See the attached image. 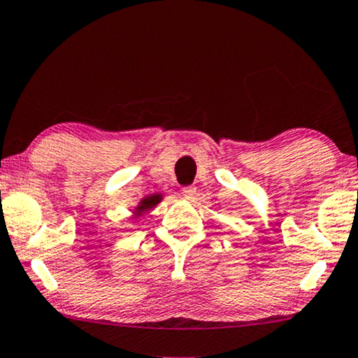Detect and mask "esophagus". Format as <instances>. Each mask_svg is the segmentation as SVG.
<instances>
[{"instance_id":"esophagus-1","label":"esophagus","mask_w":358,"mask_h":358,"mask_svg":"<svg viewBox=\"0 0 358 358\" xmlns=\"http://www.w3.org/2000/svg\"><path fill=\"white\" fill-rule=\"evenodd\" d=\"M181 194H183L185 198H193L196 194V188L194 186H185V188H181Z\"/></svg>"}]
</instances>
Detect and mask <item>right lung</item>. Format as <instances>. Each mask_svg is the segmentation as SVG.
Returning a JSON list of instances; mask_svg holds the SVG:
<instances>
[{"mask_svg": "<svg viewBox=\"0 0 358 358\" xmlns=\"http://www.w3.org/2000/svg\"><path fill=\"white\" fill-rule=\"evenodd\" d=\"M160 196L155 194V196H150V198H145L143 203H141V206L138 208V210H143V209H148V208H152V206H155L159 203Z\"/></svg>", "mask_w": 358, "mask_h": 358, "instance_id": "1", "label": "right lung"}]
</instances>
